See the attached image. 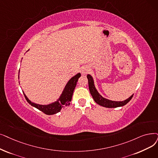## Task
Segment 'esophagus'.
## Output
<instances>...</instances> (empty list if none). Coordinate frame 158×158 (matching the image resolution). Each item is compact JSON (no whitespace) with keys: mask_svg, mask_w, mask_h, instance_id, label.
<instances>
[{"mask_svg":"<svg viewBox=\"0 0 158 158\" xmlns=\"http://www.w3.org/2000/svg\"><path fill=\"white\" fill-rule=\"evenodd\" d=\"M88 70L87 69H86V68H84L83 70H82V73L83 74H85V73H86L87 72H88Z\"/></svg>","mask_w":158,"mask_h":158,"instance_id":"1","label":"esophagus"}]
</instances>
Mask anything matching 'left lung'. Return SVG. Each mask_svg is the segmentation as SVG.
<instances>
[{
    "instance_id": "left-lung-1",
    "label": "left lung",
    "mask_w": 158,
    "mask_h": 158,
    "mask_svg": "<svg viewBox=\"0 0 158 158\" xmlns=\"http://www.w3.org/2000/svg\"><path fill=\"white\" fill-rule=\"evenodd\" d=\"M87 78L88 80L89 90H90V92L94 100L95 101L96 103H98V105L102 106H104L106 108H116L123 106L127 104L133 97V95H132L129 98L123 101H114L107 99L103 97H102V95H101L98 92V90H96L94 85V81L93 77L91 75L88 74Z\"/></svg>"
}]
</instances>
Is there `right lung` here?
Segmentation results:
<instances>
[{
    "label": "right lung",
    "mask_w": 158,
    "mask_h": 158,
    "mask_svg": "<svg viewBox=\"0 0 158 158\" xmlns=\"http://www.w3.org/2000/svg\"><path fill=\"white\" fill-rule=\"evenodd\" d=\"M81 77V73H78L72 77L66 85L64 90L61 94L59 98L54 102L50 103L49 105H39L32 102L29 99L27 98V96L25 95V94L23 92L26 101H28L29 104H30L31 106H34L35 108H37L39 110L42 111L46 115H53L55 114H57L60 111V110L62 109L64 106H69L70 105V101L72 98L73 93L74 91V89L76 86L77 81L79 78Z\"/></svg>",
    "instance_id": "add662e5"
}]
</instances>
